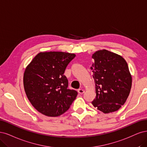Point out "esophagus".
Listing matches in <instances>:
<instances>
[{"mask_svg": "<svg viewBox=\"0 0 147 147\" xmlns=\"http://www.w3.org/2000/svg\"><path fill=\"white\" fill-rule=\"evenodd\" d=\"M78 93L80 94H82L84 93V90L82 89H79L78 90Z\"/></svg>", "mask_w": 147, "mask_h": 147, "instance_id": "34e87169", "label": "esophagus"}]
</instances>
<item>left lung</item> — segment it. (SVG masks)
<instances>
[{
  "instance_id": "8db88e82",
  "label": "left lung",
  "mask_w": 147,
  "mask_h": 147,
  "mask_svg": "<svg viewBox=\"0 0 147 147\" xmlns=\"http://www.w3.org/2000/svg\"><path fill=\"white\" fill-rule=\"evenodd\" d=\"M90 69L95 85L92 105L104 113L117 111L125 103L132 86V76L122 56L106 49L96 51Z\"/></svg>"
}]
</instances>
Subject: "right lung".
Instances as JSON below:
<instances>
[{"instance_id":"1","label":"right lung","mask_w":147,"mask_h":147,"mask_svg":"<svg viewBox=\"0 0 147 147\" xmlns=\"http://www.w3.org/2000/svg\"><path fill=\"white\" fill-rule=\"evenodd\" d=\"M76 57L66 52H41L27 66L23 84L27 98L35 109L48 117H58L68 110L78 92L68 89L63 75Z\"/></svg>"}]
</instances>
